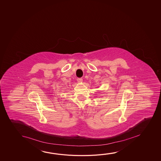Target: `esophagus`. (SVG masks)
Listing matches in <instances>:
<instances>
[{"label":"esophagus","mask_w":161,"mask_h":161,"mask_svg":"<svg viewBox=\"0 0 161 161\" xmlns=\"http://www.w3.org/2000/svg\"><path fill=\"white\" fill-rule=\"evenodd\" d=\"M82 79H81V78H78L77 79V82H79V83H81L82 82Z\"/></svg>","instance_id":"esophagus-1"}]
</instances>
